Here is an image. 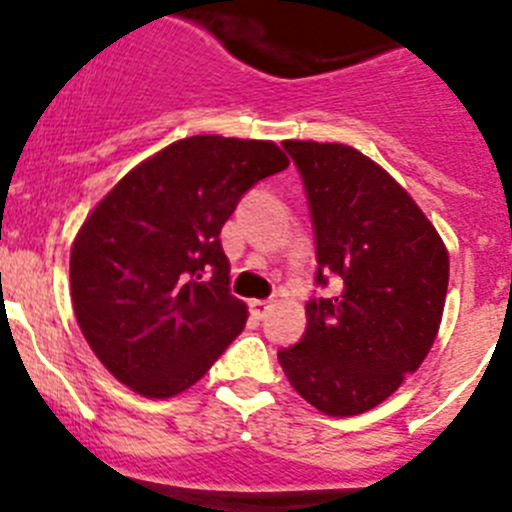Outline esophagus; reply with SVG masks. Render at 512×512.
<instances>
[{
  "instance_id": "34e87169",
  "label": "esophagus",
  "mask_w": 512,
  "mask_h": 512,
  "mask_svg": "<svg viewBox=\"0 0 512 512\" xmlns=\"http://www.w3.org/2000/svg\"><path fill=\"white\" fill-rule=\"evenodd\" d=\"M269 309H271V302H266V299H251V314L256 317V320H264Z\"/></svg>"
}]
</instances>
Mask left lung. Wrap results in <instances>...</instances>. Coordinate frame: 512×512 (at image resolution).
<instances>
[{
	"label": "left lung",
	"instance_id": "left-lung-1",
	"mask_svg": "<svg viewBox=\"0 0 512 512\" xmlns=\"http://www.w3.org/2000/svg\"><path fill=\"white\" fill-rule=\"evenodd\" d=\"M309 198L317 284L299 345L279 363L294 391L327 416H358L419 370L442 325L449 253L434 223L381 164L337 142L287 139Z\"/></svg>",
	"mask_w": 512,
	"mask_h": 512
}]
</instances>
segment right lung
<instances>
[{
    "mask_svg": "<svg viewBox=\"0 0 512 512\" xmlns=\"http://www.w3.org/2000/svg\"><path fill=\"white\" fill-rule=\"evenodd\" d=\"M274 142L200 134L126 172L70 248V299L83 337L116 381L172 398L243 332L220 228L248 187L287 170Z\"/></svg>",
    "mask_w": 512,
    "mask_h": 512,
    "instance_id": "obj_1",
    "label": "right lung"
}]
</instances>
